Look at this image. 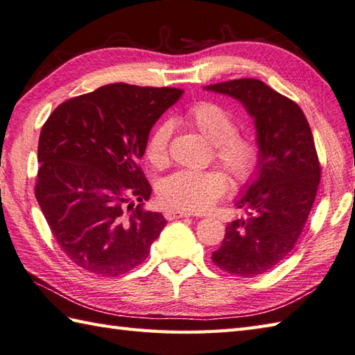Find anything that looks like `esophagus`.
I'll return each mask as SVG.
<instances>
[{
  "instance_id": "34e87169",
  "label": "esophagus",
  "mask_w": 355,
  "mask_h": 355,
  "mask_svg": "<svg viewBox=\"0 0 355 355\" xmlns=\"http://www.w3.org/2000/svg\"><path fill=\"white\" fill-rule=\"evenodd\" d=\"M166 220H178V218H184V217H191V214L183 212V211H177V209H169L164 212Z\"/></svg>"
}]
</instances>
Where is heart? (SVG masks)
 I'll return each instance as SVG.
<instances>
[{"label": "heart", "instance_id": "b5f03b06", "mask_svg": "<svg viewBox=\"0 0 355 355\" xmlns=\"http://www.w3.org/2000/svg\"><path fill=\"white\" fill-rule=\"evenodd\" d=\"M184 121L206 137L214 146V157L235 184L254 177L260 163V148L255 138L237 132L234 115L218 103L198 101L187 109ZM173 124L159 121L146 141V158L155 168L169 162V141ZM227 189V178L218 169H183L166 177L158 187L164 205L184 212H203Z\"/></svg>", "mask_w": 355, "mask_h": 355}]
</instances>
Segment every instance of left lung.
Listing matches in <instances>:
<instances>
[{
	"instance_id": "obj_1",
	"label": "left lung",
	"mask_w": 355,
	"mask_h": 355,
	"mask_svg": "<svg viewBox=\"0 0 355 355\" xmlns=\"http://www.w3.org/2000/svg\"><path fill=\"white\" fill-rule=\"evenodd\" d=\"M232 96L254 118L260 163L235 201L245 218L226 227L212 261L225 272L251 279L286 259L306 223L320 183L314 138L303 110L255 78L206 86Z\"/></svg>"
}]
</instances>
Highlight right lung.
I'll use <instances>...</instances> for the list:
<instances>
[{"label":"right lung","mask_w":355,"mask_h":355,"mask_svg":"<svg viewBox=\"0 0 355 355\" xmlns=\"http://www.w3.org/2000/svg\"><path fill=\"white\" fill-rule=\"evenodd\" d=\"M182 95L116 83L64 101L47 118L35 196L75 265L115 277L149 255L168 221L143 209L152 187L138 159L150 129Z\"/></svg>","instance_id":"obj_1"}]
</instances>
